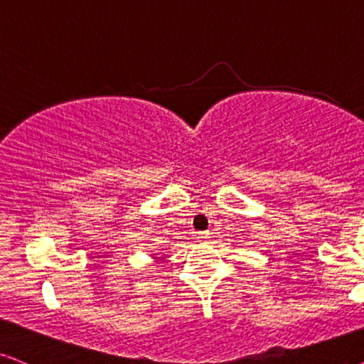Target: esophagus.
<instances>
[{"label": "esophagus", "mask_w": 364, "mask_h": 364, "mask_svg": "<svg viewBox=\"0 0 364 364\" xmlns=\"http://www.w3.org/2000/svg\"><path fill=\"white\" fill-rule=\"evenodd\" d=\"M209 237L208 232H197V240L199 241H205Z\"/></svg>", "instance_id": "esophagus-1"}]
</instances>
